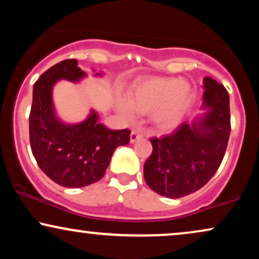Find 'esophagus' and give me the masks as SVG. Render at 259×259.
I'll use <instances>...</instances> for the list:
<instances>
[{
    "mask_svg": "<svg viewBox=\"0 0 259 259\" xmlns=\"http://www.w3.org/2000/svg\"><path fill=\"white\" fill-rule=\"evenodd\" d=\"M141 137H142V134L137 132V130H133L132 134H130V142H132V143L136 142V141L140 140Z\"/></svg>",
    "mask_w": 259,
    "mask_h": 259,
    "instance_id": "34e87169",
    "label": "esophagus"
}]
</instances>
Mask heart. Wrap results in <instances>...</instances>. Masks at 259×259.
I'll use <instances>...</instances> for the list:
<instances>
[{
    "instance_id": "obj_1",
    "label": "heart",
    "mask_w": 259,
    "mask_h": 259,
    "mask_svg": "<svg viewBox=\"0 0 259 259\" xmlns=\"http://www.w3.org/2000/svg\"><path fill=\"white\" fill-rule=\"evenodd\" d=\"M192 98L188 81L175 77H149L140 81L129 91L127 98H117V109L126 119L136 112L149 113L160 129H171L181 122Z\"/></svg>"
}]
</instances>
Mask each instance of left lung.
Wrapping results in <instances>:
<instances>
[{
    "label": "left lung",
    "mask_w": 259,
    "mask_h": 259,
    "mask_svg": "<svg viewBox=\"0 0 259 259\" xmlns=\"http://www.w3.org/2000/svg\"><path fill=\"white\" fill-rule=\"evenodd\" d=\"M207 110L192 124L182 123L171 135L150 139L153 152L145 162L146 183L156 194L181 198L203 188L220 167L231 134L230 96L211 77L203 78Z\"/></svg>",
    "instance_id": "left-lung-1"
}]
</instances>
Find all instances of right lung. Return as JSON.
Returning <instances> with one entry per match:
<instances>
[{"instance_id": "obj_1", "label": "right lung", "mask_w": 259, "mask_h": 259, "mask_svg": "<svg viewBox=\"0 0 259 259\" xmlns=\"http://www.w3.org/2000/svg\"><path fill=\"white\" fill-rule=\"evenodd\" d=\"M84 76L76 60H64L41 74L33 86L29 112L32 153L41 171L64 188H82L100 181L114 149L130 141L129 129H107L98 122L94 111L78 124L57 118L52 103L54 84L62 78L77 82Z\"/></svg>"}]
</instances>
